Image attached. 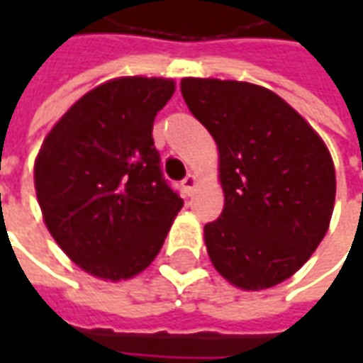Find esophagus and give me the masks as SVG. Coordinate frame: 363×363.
<instances>
[{"instance_id":"esophagus-1","label":"esophagus","mask_w":363,"mask_h":363,"mask_svg":"<svg viewBox=\"0 0 363 363\" xmlns=\"http://www.w3.org/2000/svg\"><path fill=\"white\" fill-rule=\"evenodd\" d=\"M182 190H184V194L186 196H190L192 194V190H194V186H196V177L194 174H186L184 179H182Z\"/></svg>"}]
</instances>
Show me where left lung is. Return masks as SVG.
Returning a JSON list of instances; mask_svg holds the SVG:
<instances>
[{"mask_svg":"<svg viewBox=\"0 0 363 363\" xmlns=\"http://www.w3.org/2000/svg\"><path fill=\"white\" fill-rule=\"evenodd\" d=\"M189 111L220 150L223 212L206 223L216 270L241 289L272 288L327 233L336 192L327 145L272 91L243 82H181Z\"/></svg>","mask_w":363,"mask_h":363,"instance_id":"1","label":"left lung"}]
</instances>
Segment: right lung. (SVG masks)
Here are the masks:
<instances>
[{
	"label": "right lung",
	"instance_id": "obj_1",
	"mask_svg": "<svg viewBox=\"0 0 363 363\" xmlns=\"http://www.w3.org/2000/svg\"><path fill=\"white\" fill-rule=\"evenodd\" d=\"M173 93L159 77L103 83L62 116L36 157L46 228L96 278L126 280L150 267L184 204L151 135Z\"/></svg>",
	"mask_w": 363,
	"mask_h": 363
}]
</instances>
